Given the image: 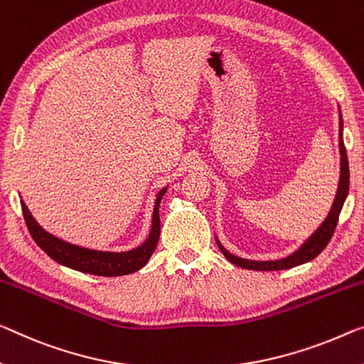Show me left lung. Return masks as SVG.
Returning <instances> with one entry per match:
<instances>
[{"label": "left lung", "instance_id": "1", "mask_svg": "<svg viewBox=\"0 0 364 364\" xmlns=\"http://www.w3.org/2000/svg\"><path fill=\"white\" fill-rule=\"evenodd\" d=\"M342 128H343V122H342V115H340V133H338V141H340V154H342V171H340V183H338V190L337 195H335V201L332 205V210L328 216L326 218V221L322 223L321 228L312 234V236L306 240L303 244V247L299 250H296L294 254L284 257L282 260H272V262H255V260H247V259H240V257H236L232 254H229L228 250L223 247V245L218 242V247L221 249V252L225 254L226 259L231 262V264L237 265L240 268H247V270H262V272H273V270H287V268H293L298 267L301 264H306L326 249V245L328 244V240L332 239L335 228H337L338 223V216L340 211H342V206L345 203L346 195H348V188H350V169H348V158H346V149L343 144V135H342Z\"/></svg>", "mask_w": 364, "mask_h": 364}]
</instances>
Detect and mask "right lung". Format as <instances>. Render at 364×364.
I'll list each match as a JSON object with an SVG mask.
<instances>
[{
    "label": "right lung",
    "mask_w": 364,
    "mask_h": 364,
    "mask_svg": "<svg viewBox=\"0 0 364 364\" xmlns=\"http://www.w3.org/2000/svg\"><path fill=\"white\" fill-rule=\"evenodd\" d=\"M166 193V188H163L156 198L154 211H153V226H151L149 237L144 240V244L139 247L128 250V252H100V250H91L80 247V245H73L70 242H65L58 237L52 236L47 231L37 225L32 215L27 210L24 201H21L22 215H24L27 229H29L32 239L48 257H52L58 264L70 267L73 270L91 273V275L99 277H120L128 275L143 268L148 264L149 257L153 255L156 245L159 240L161 232V221H159V203L163 195Z\"/></svg>",
    "instance_id": "1"
}]
</instances>
